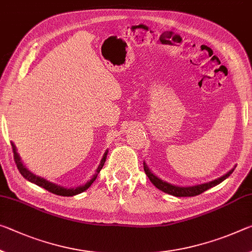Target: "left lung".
<instances>
[{
    "instance_id": "left-lung-1",
    "label": "left lung",
    "mask_w": 252,
    "mask_h": 252,
    "mask_svg": "<svg viewBox=\"0 0 252 252\" xmlns=\"http://www.w3.org/2000/svg\"><path fill=\"white\" fill-rule=\"evenodd\" d=\"M234 168H235V166L233 167V168H231L229 171H227V173L222 175L221 177L215 178V179H213V181H210L207 183L197 184V185H193V186H177V185H174V184H170L168 182L163 181V179L159 178L158 176H156L153 171L149 169V167L147 166V163L143 162V169H145V173L148 176V178L150 179V182L153 183L158 189L163 191V193L173 195V196H176V197L196 196V195H199L201 193H203V191L212 189V187L219 185L220 183H222L224 179H226L231 174L233 173Z\"/></svg>"
}]
</instances>
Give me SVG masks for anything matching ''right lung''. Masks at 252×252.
<instances>
[{
    "label": "right lung",
    "mask_w": 252,
    "mask_h": 252,
    "mask_svg": "<svg viewBox=\"0 0 252 252\" xmlns=\"http://www.w3.org/2000/svg\"><path fill=\"white\" fill-rule=\"evenodd\" d=\"M11 145H12V149H13V153H14L15 163H17L18 169L20 173H21L22 176L25 177L27 181H29L31 183L35 184V185L42 187V189H47L48 191H50V193H54L56 195H61V196H74V195L81 194V193H83V191H85L87 189H89L92 184L94 183L95 179H96L98 173L103 168V166H104V162L106 160V156H107V153H109V151L106 150L104 155H103V157L101 159V161H99V163H98L97 168L95 169V173L93 176L91 177L90 181H87L85 184H83V185H81V186L73 187V189H67V187L57 185V184L47 181V179H45L43 177L37 176V175L33 174L32 171H30L25 165H23L21 158H20V156L17 151V147H15L14 143L11 142Z\"/></svg>",
    "instance_id": "1"
}]
</instances>
